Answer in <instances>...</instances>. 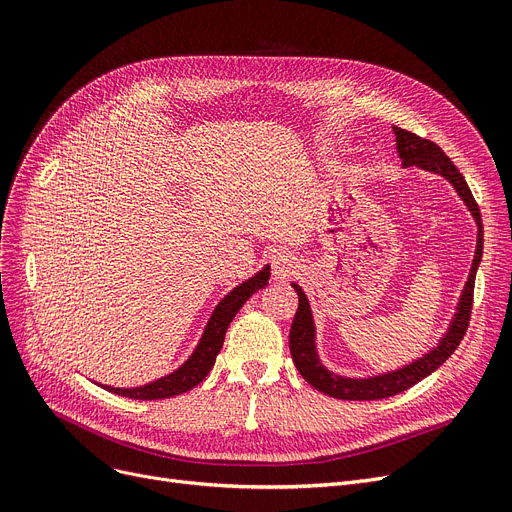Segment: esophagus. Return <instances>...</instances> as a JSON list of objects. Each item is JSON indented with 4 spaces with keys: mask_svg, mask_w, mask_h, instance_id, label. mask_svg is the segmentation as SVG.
I'll use <instances>...</instances> for the list:
<instances>
[{
    "mask_svg": "<svg viewBox=\"0 0 512 512\" xmlns=\"http://www.w3.org/2000/svg\"><path fill=\"white\" fill-rule=\"evenodd\" d=\"M294 269H296V258L291 256V254H287V252H277V254L273 256V275H275L277 279L287 277Z\"/></svg>",
    "mask_w": 512,
    "mask_h": 512,
    "instance_id": "esophagus-1",
    "label": "esophagus"
}]
</instances>
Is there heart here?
I'll return each instance as SVG.
<instances>
[{"mask_svg": "<svg viewBox=\"0 0 512 512\" xmlns=\"http://www.w3.org/2000/svg\"><path fill=\"white\" fill-rule=\"evenodd\" d=\"M329 152H333V150L329 148V145H325V148H323V154H329Z\"/></svg>", "mask_w": 512, "mask_h": 512, "instance_id": "heart-1", "label": "heart"}]
</instances>
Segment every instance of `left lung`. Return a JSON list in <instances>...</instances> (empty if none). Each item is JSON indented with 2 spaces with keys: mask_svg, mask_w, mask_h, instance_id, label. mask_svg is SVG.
I'll use <instances>...</instances> for the list:
<instances>
[{
  "mask_svg": "<svg viewBox=\"0 0 512 512\" xmlns=\"http://www.w3.org/2000/svg\"><path fill=\"white\" fill-rule=\"evenodd\" d=\"M392 129L396 135L398 156H400L404 168H408V166L423 168V170H427V173L444 177L454 187L456 196L462 200V204L467 206V210L471 212L473 221L477 225V246H475V256H473L469 277L465 281V287H462V291H460V298L456 302L448 329L444 331V335L440 339H437V344L412 362H406L398 369L375 373V375L350 377V375H339L327 367V364L319 356V346H316V325H314L310 302L306 298V291L296 281H291V287L296 289L298 300H300L298 312L294 316V323H291V329H289L291 358H294L296 369L300 371V375L314 389H319V392H323L331 398H339V400H381V398L396 396V394L404 392V389L419 383L421 379H425L427 375L440 369L442 364L450 358V354L458 348L460 339L465 337V331H467L469 319H471L475 275H477L479 262L483 256V225H481L479 206L473 200V193H471L465 177L458 173V168L442 152L440 145H435L429 139H421L415 133L404 131L400 127H392Z\"/></svg>",
  "mask_w": 512,
  "mask_h": 512,
  "instance_id": "1",
  "label": "left lung"
}]
</instances>
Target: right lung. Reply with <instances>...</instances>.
I'll return each instance as SVG.
<instances>
[{"instance_id":"obj_1","label":"right lung","mask_w":512,"mask_h":512,"mask_svg":"<svg viewBox=\"0 0 512 512\" xmlns=\"http://www.w3.org/2000/svg\"><path fill=\"white\" fill-rule=\"evenodd\" d=\"M269 277H271V266L264 264L258 273H254L246 281L235 285L229 294L214 306L196 348H193V352L187 356V360L181 362L175 371H170L168 375H164L160 379H154L150 383L137 385V387H112V385H102V383H97V385H102L112 394L133 398V400H162V398H173L183 392H189L191 387L202 383L204 377L212 371L214 362H216V354L223 348L225 333H227L231 321L235 319V314L241 310L243 304L250 300L254 291L262 289L264 285H269Z\"/></svg>"}]
</instances>
